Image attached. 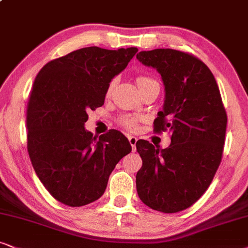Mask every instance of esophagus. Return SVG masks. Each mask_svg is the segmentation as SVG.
<instances>
[{
    "instance_id": "esophagus-1",
    "label": "esophagus",
    "mask_w": 248,
    "mask_h": 248,
    "mask_svg": "<svg viewBox=\"0 0 248 248\" xmlns=\"http://www.w3.org/2000/svg\"><path fill=\"white\" fill-rule=\"evenodd\" d=\"M128 140H129L131 147H133V151L136 150V142H137V137L135 136H128Z\"/></svg>"
}]
</instances>
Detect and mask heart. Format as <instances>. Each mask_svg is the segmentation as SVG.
Instances as JSON below:
<instances>
[{"instance_id": "b5f03b06", "label": "heart", "mask_w": 248, "mask_h": 248, "mask_svg": "<svg viewBox=\"0 0 248 248\" xmlns=\"http://www.w3.org/2000/svg\"><path fill=\"white\" fill-rule=\"evenodd\" d=\"M144 80H149V78L146 77H139L137 78V83L142 82V81ZM114 84H115V81L113 80L112 81L111 83H109L108 86V93H111L112 89L114 88ZM119 122H120V124L122 127H124L126 129H129V130H135L137 128V126H139V118L137 117H131V115H124V117H122L120 120H119Z\"/></svg>"}]
</instances>
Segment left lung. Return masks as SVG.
Wrapping results in <instances>:
<instances>
[{
	"label": "left lung",
	"mask_w": 248,
	"mask_h": 248,
	"mask_svg": "<svg viewBox=\"0 0 248 248\" xmlns=\"http://www.w3.org/2000/svg\"><path fill=\"white\" fill-rule=\"evenodd\" d=\"M136 58L161 75L164 109L153 124L155 133L171 135L167 149L136 143L143 161L137 193L155 211H184L205 193L221 164L228 118L220 89L205 62L187 52L155 49Z\"/></svg>",
	"instance_id": "obj_1"
}]
</instances>
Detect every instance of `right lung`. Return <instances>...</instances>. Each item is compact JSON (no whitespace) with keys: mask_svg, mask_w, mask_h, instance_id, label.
<instances>
[{"mask_svg":"<svg viewBox=\"0 0 248 248\" xmlns=\"http://www.w3.org/2000/svg\"><path fill=\"white\" fill-rule=\"evenodd\" d=\"M139 49L88 46L49 62L34 80L27 104V151L49 193L71 207L101 198L115 165L130 153L118 130L84 129L89 109L104 104L109 82Z\"/></svg>","mask_w":248,"mask_h":248,"instance_id":"right-lung-1","label":"right lung"}]
</instances>
